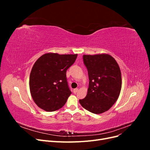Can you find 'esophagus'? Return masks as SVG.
I'll return each mask as SVG.
<instances>
[{
    "label": "esophagus",
    "mask_w": 150,
    "mask_h": 150,
    "mask_svg": "<svg viewBox=\"0 0 150 150\" xmlns=\"http://www.w3.org/2000/svg\"><path fill=\"white\" fill-rule=\"evenodd\" d=\"M78 91V88L74 89V90H73V93H76Z\"/></svg>",
    "instance_id": "34e87169"
}]
</instances>
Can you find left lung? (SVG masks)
Wrapping results in <instances>:
<instances>
[{
    "mask_svg": "<svg viewBox=\"0 0 150 150\" xmlns=\"http://www.w3.org/2000/svg\"><path fill=\"white\" fill-rule=\"evenodd\" d=\"M83 61L89 83L87 95L79 103L89 112L101 114L110 110L119 98L122 85L120 68L108 54L83 55Z\"/></svg>",
    "mask_w": 150,
    "mask_h": 150,
    "instance_id": "1",
    "label": "left lung"
}]
</instances>
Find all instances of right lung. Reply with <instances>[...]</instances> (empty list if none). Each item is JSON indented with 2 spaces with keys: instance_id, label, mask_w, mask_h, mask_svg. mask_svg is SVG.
I'll return each instance as SVG.
<instances>
[{
  "instance_id": "obj_1",
  "label": "right lung",
  "mask_w": 150,
  "mask_h": 150,
  "mask_svg": "<svg viewBox=\"0 0 150 150\" xmlns=\"http://www.w3.org/2000/svg\"><path fill=\"white\" fill-rule=\"evenodd\" d=\"M77 56V54L49 52L35 61L30 74L29 88L32 98L40 109L51 112L64 105L71 94L66 71Z\"/></svg>"
}]
</instances>
